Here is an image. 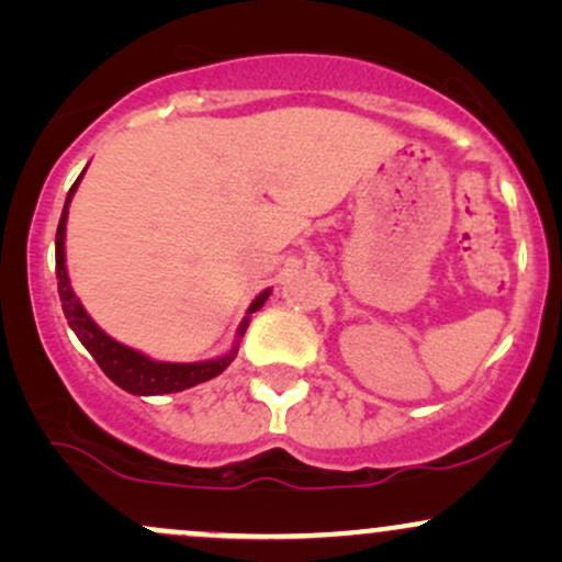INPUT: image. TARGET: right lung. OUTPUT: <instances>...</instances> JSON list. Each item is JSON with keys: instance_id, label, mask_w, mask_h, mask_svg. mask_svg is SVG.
Masks as SVG:
<instances>
[{"instance_id": "add662e5", "label": "right lung", "mask_w": 562, "mask_h": 562, "mask_svg": "<svg viewBox=\"0 0 562 562\" xmlns=\"http://www.w3.org/2000/svg\"><path fill=\"white\" fill-rule=\"evenodd\" d=\"M87 171V169H83ZM81 171V177H83ZM81 177L76 179V184L68 190L66 198V209L60 214V224H57V235H55V274H57V293H60L63 301V312H66V319L70 325V330L76 333V338L81 340L83 348L94 357V362L100 364V370L105 372L108 378L113 380L119 389H124L134 396H160V393H177L184 389H192V385L205 383V380L222 375L224 370L232 364V359L237 357V348H240V338L248 330L250 314L259 312L263 306V301L269 299L272 290H263L254 299V303L248 306V314H245L240 327H237V340L235 346L229 348L224 357L216 359H205V362H156V359L145 357L139 353L137 348H128L119 340L111 338L105 330L97 327V322L89 317L87 308L81 306V301L76 299L74 288H70L68 280V269H66V222H68V205L74 200L76 187H79Z\"/></svg>"}]
</instances>
